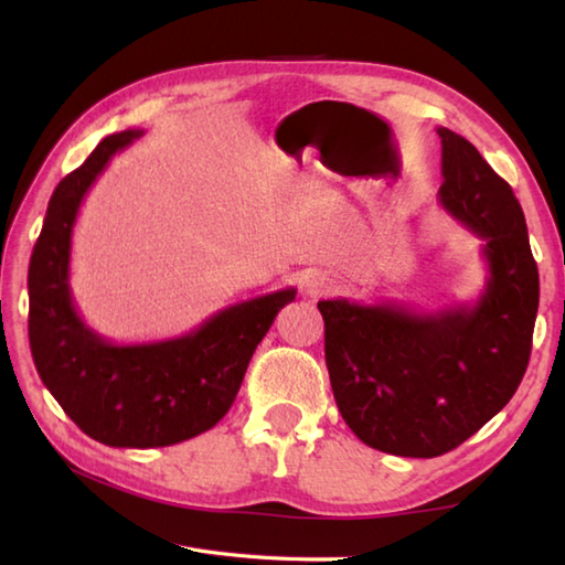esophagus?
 <instances>
[{
	"label": "esophagus",
	"mask_w": 565,
	"mask_h": 565,
	"mask_svg": "<svg viewBox=\"0 0 565 565\" xmlns=\"http://www.w3.org/2000/svg\"><path fill=\"white\" fill-rule=\"evenodd\" d=\"M303 291H306L310 298L328 296V294L332 291V281H330L328 276L322 274V271H316V274H310L308 279L303 281Z\"/></svg>",
	"instance_id": "esophagus-1"
}]
</instances>
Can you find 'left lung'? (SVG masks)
Segmentation results:
<instances>
[{"label":"left lung","mask_w":565,"mask_h":565,"mask_svg":"<svg viewBox=\"0 0 565 565\" xmlns=\"http://www.w3.org/2000/svg\"><path fill=\"white\" fill-rule=\"evenodd\" d=\"M437 134L439 203L483 239V294L437 313L347 298L318 303L344 423L366 447L413 459L456 449L510 403L530 364L539 308V269L512 186L466 138Z\"/></svg>","instance_id":"left-lung-1"}]
</instances>
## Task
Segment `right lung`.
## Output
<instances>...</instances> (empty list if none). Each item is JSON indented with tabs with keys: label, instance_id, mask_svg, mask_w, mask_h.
I'll list each match as a JSON object with an SVG mask.
<instances>
[{
	"label": "right lung",
	"instance_id": "add662e5",
	"mask_svg": "<svg viewBox=\"0 0 565 565\" xmlns=\"http://www.w3.org/2000/svg\"><path fill=\"white\" fill-rule=\"evenodd\" d=\"M142 130L104 138L47 201L29 264V340L45 388L106 447H170L231 411L252 354L296 289L223 308L182 338L114 344L84 326L70 294V245L82 199Z\"/></svg>",
	"mask_w": 565,
	"mask_h": 565
}]
</instances>
